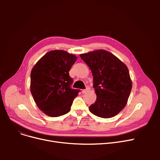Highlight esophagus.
Returning <instances> with one entry per match:
<instances>
[{"label": "esophagus", "mask_w": 160, "mask_h": 160, "mask_svg": "<svg viewBox=\"0 0 160 160\" xmlns=\"http://www.w3.org/2000/svg\"><path fill=\"white\" fill-rule=\"evenodd\" d=\"M89 89H90V87H89V86H88L86 87V89H83V90L82 91V92L83 93H86L87 91H88Z\"/></svg>", "instance_id": "34e87169"}]
</instances>
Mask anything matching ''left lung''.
<instances>
[{"mask_svg": "<svg viewBox=\"0 0 160 160\" xmlns=\"http://www.w3.org/2000/svg\"><path fill=\"white\" fill-rule=\"evenodd\" d=\"M93 76L97 100L89 111L102 118H111L125 107L132 90L129 71L122 62L105 50L80 55Z\"/></svg>", "mask_w": 160, "mask_h": 160, "instance_id": "obj_1", "label": "left lung"}]
</instances>
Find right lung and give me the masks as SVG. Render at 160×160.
<instances>
[{
	"label": "right lung",
	"instance_id": "right-lung-1",
	"mask_svg": "<svg viewBox=\"0 0 160 160\" xmlns=\"http://www.w3.org/2000/svg\"><path fill=\"white\" fill-rule=\"evenodd\" d=\"M77 59L64 50H51L32 68L31 93L38 107L46 115L56 117L70 111L80 91L71 88L73 80L69 73Z\"/></svg>",
	"mask_w": 160,
	"mask_h": 160
}]
</instances>
